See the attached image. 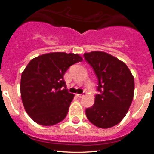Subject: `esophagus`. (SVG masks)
Instances as JSON below:
<instances>
[{
	"instance_id": "obj_1",
	"label": "esophagus",
	"mask_w": 154,
	"mask_h": 154,
	"mask_svg": "<svg viewBox=\"0 0 154 154\" xmlns=\"http://www.w3.org/2000/svg\"><path fill=\"white\" fill-rule=\"evenodd\" d=\"M85 93H84L83 94H77L76 96H77L78 97H79V98H82V97H83L84 96H85Z\"/></svg>"
}]
</instances>
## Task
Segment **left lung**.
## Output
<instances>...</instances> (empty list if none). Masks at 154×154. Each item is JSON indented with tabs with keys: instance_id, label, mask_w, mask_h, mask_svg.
Returning <instances> with one entry per match:
<instances>
[{
	"instance_id": "8db88e82",
	"label": "left lung",
	"mask_w": 154,
	"mask_h": 154,
	"mask_svg": "<svg viewBox=\"0 0 154 154\" xmlns=\"http://www.w3.org/2000/svg\"><path fill=\"white\" fill-rule=\"evenodd\" d=\"M98 78L94 104L85 111L88 119L99 128L119 124L125 117L134 95V77L125 63L100 51L84 54Z\"/></svg>"
}]
</instances>
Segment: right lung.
Here are the masks:
<instances>
[{
    "mask_svg": "<svg viewBox=\"0 0 154 154\" xmlns=\"http://www.w3.org/2000/svg\"><path fill=\"white\" fill-rule=\"evenodd\" d=\"M82 60L78 54L51 52L29 62L22 73L20 89L24 107L33 121L52 126L66 118L74 94L66 89L63 75Z\"/></svg>",
    "mask_w": 154,
    "mask_h": 154,
    "instance_id": "right-lung-1",
    "label": "right lung"
}]
</instances>
